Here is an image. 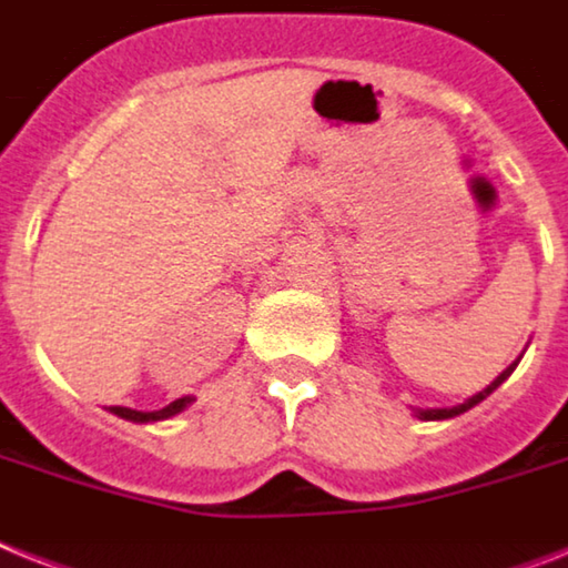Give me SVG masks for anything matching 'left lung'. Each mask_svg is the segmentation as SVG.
I'll return each mask as SVG.
<instances>
[{
	"label": "left lung",
	"instance_id": "8db88e82",
	"mask_svg": "<svg viewBox=\"0 0 568 568\" xmlns=\"http://www.w3.org/2000/svg\"><path fill=\"white\" fill-rule=\"evenodd\" d=\"M516 364H519V358H516V362H514V364H510L508 371H501V373H499V376H496V379H493V382H490V385H487V388H484V390H481V394H476V396H469L467 403H460V405H455V408H428V412H419V417H423V419H449V417H455V414H464V412H469V408H473V405H478V403H481L484 396H490V394H493V390L499 388L501 382L508 379L510 373H514V367H516Z\"/></svg>",
	"mask_w": 568,
	"mask_h": 568
}]
</instances>
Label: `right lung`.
Returning a JSON list of instances; mask_svg holds the SVG:
<instances>
[{
    "mask_svg": "<svg viewBox=\"0 0 568 568\" xmlns=\"http://www.w3.org/2000/svg\"><path fill=\"white\" fill-rule=\"evenodd\" d=\"M189 403H192V399H189V396H183V399H174L172 405H165V408H160V412H133V408H122V405H113L110 412L119 414V417H124V419H133V423H151V419L174 417V414L183 412Z\"/></svg>",
    "mask_w": 568,
    "mask_h": 568,
    "instance_id": "1",
    "label": "right lung"
}]
</instances>
